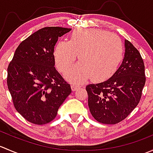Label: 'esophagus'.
I'll return each mask as SVG.
<instances>
[{
	"instance_id": "obj_1",
	"label": "esophagus",
	"mask_w": 153,
	"mask_h": 153,
	"mask_svg": "<svg viewBox=\"0 0 153 153\" xmlns=\"http://www.w3.org/2000/svg\"><path fill=\"white\" fill-rule=\"evenodd\" d=\"M71 88H72V90L75 91V90H77V89H78L79 88H81V86L76 84H72V85H71Z\"/></svg>"
}]
</instances>
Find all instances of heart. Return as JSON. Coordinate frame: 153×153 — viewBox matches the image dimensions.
<instances>
[{"label": "heart", "instance_id": "obj_1", "mask_svg": "<svg viewBox=\"0 0 153 153\" xmlns=\"http://www.w3.org/2000/svg\"><path fill=\"white\" fill-rule=\"evenodd\" d=\"M78 55L81 62L65 74L67 80L81 83L90 77L94 81H105L115 73L124 57V46L117 35L97 29H76L69 41H59L54 49L55 64L64 72Z\"/></svg>", "mask_w": 153, "mask_h": 153}]
</instances>
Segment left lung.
I'll return each mask as SVG.
<instances>
[{"label": "left lung", "mask_w": 153, "mask_h": 153, "mask_svg": "<svg viewBox=\"0 0 153 153\" xmlns=\"http://www.w3.org/2000/svg\"><path fill=\"white\" fill-rule=\"evenodd\" d=\"M124 43V60L115 73L104 82L86 86L91 114L102 124L125 119L139 103L146 82L141 54L129 41Z\"/></svg>", "instance_id": "1"}]
</instances>
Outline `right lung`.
<instances>
[{
	"instance_id": "obj_1",
	"label": "right lung",
	"mask_w": 153,
	"mask_h": 153,
	"mask_svg": "<svg viewBox=\"0 0 153 153\" xmlns=\"http://www.w3.org/2000/svg\"><path fill=\"white\" fill-rule=\"evenodd\" d=\"M71 29L44 27L23 41L7 69V86L16 110L35 124L49 123L72 92L55 67L54 48Z\"/></svg>"
}]
</instances>
